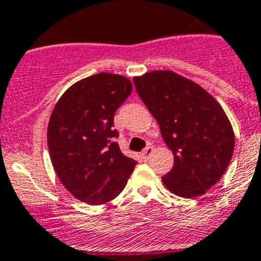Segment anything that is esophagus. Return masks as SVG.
I'll return each mask as SVG.
<instances>
[{
	"mask_svg": "<svg viewBox=\"0 0 261 261\" xmlns=\"http://www.w3.org/2000/svg\"><path fill=\"white\" fill-rule=\"evenodd\" d=\"M151 153H153V146H146L144 149V150H142L141 155H142V158H144L145 161H146V159L149 158V156H150Z\"/></svg>",
	"mask_w": 261,
	"mask_h": 261,
	"instance_id": "esophagus-1",
	"label": "esophagus"
}]
</instances>
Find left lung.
<instances>
[{
	"label": "left lung",
	"instance_id": "8db88e82",
	"mask_svg": "<svg viewBox=\"0 0 261 261\" xmlns=\"http://www.w3.org/2000/svg\"><path fill=\"white\" fill-rule=\"evenodd\" d=\"M133 82L174 154L171 171L162 176L166 188L188 199L204 195L220 180L234 153L225 111L201 86L171 70L150 71Z\"/></svg>",
	"mask_w": 261,
	"mask_h": 261
}]
</instances>
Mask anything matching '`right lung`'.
<instances>
[{"mask_svg":"<svg viewBox=\"0 0 261 261\" xmlns=\"http://www.w3.org/2000/svg\"><path fill=\"white\" fill-rule=\"evenodd\" d=\"M132 93L128 78L99 73L69 87L48 123V150L66 190L91 205L115 199L137 165L124 155L114 116Z\"/></svg>","mask_w":261,"mask_h":261,"instance_id":"1","label":"right lung"}]
</instances>
